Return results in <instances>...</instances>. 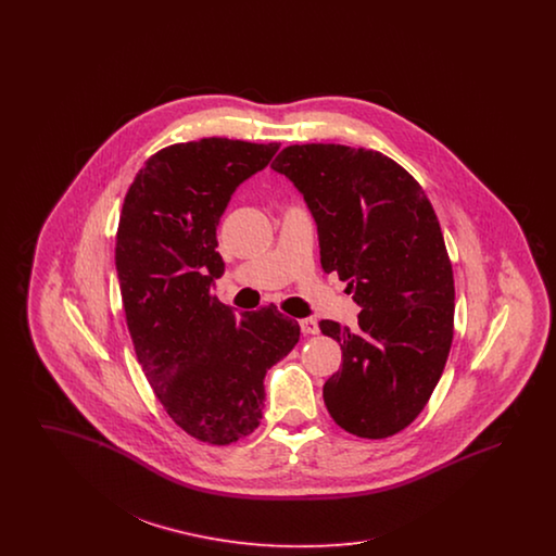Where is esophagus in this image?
I'll return each instance as SVG.
<instances>
[{"label": "esophagus", "instance_id": "1", "mask_svg": "<svg viewBox=\"0 0 556 556\" xmlns=\"http://www.w3.org/2000/svg\"><path fill=\"white\" fill-rule=\"evenodd\" d=\"M300 329H302L304 336H315V333H318L317 318H302L300 320Z\"/></svg>", "mask_w": 556, "mask_h": 556}]
</instances>
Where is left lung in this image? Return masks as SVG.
Returning <instances> with one entry per match:
<instances>
[{"instance_id":"8db88e82","label":"left lung","mask_w":556,"mask_h":556,"mask_svg":"<svg viewBox=\"0 0 556 556\" xmlns=\"http://www.w3.org/2000/svg\"><path fill=\"white\" fill-rule=\"evenodd\" d=\"M273 170L304 195L320 265L348 281L358 329L320 320L344 363L323 397L345 431L381 440L413 424L435 390L454 329V279L440 220L394 160L336 143L286 148Z\"/></svg>"}]
</instances>
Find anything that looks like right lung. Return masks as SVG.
Segmentation results:
<instances>
[{
  "label": "right lung",
  "mask_w": 556,
  "mask_h": 556,
  "mask_svg": "<svg viewBox=\"0 0 556 556\" xmlns=\"http://www.w3.org/2000/svg\"><path fill=\"white\" fill-rule=\"evenodd\" d=\"M279 143L208 137L146 162L127 191L116 273L137 361L170 419L225 446L263 419L265 375L300 340L277 306L236 315L212 295L225 273L216 225Z\"/></svg>",
  "instance_id": "obj_1"
}]
</instances>
